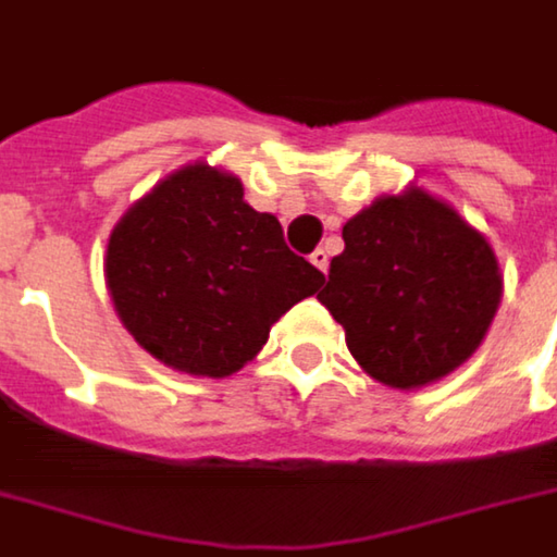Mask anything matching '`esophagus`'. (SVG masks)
<instances>
[{
	"label": "esophagus",
	"instance_id": "obj_1",
	"mask_svg": "<svg viewBox=\"0 0 557 557\" xmlns=\"http://www.w3.org/2000/svg\"><path fill=\"white\" fill-rule=\"evenodd\" d=\"M310 261H312V264H315L318 270H321V273L326 275V268H330V256H326V250H321V247H318L315 253L310 256Z\"/></svg>",
	"mask_w": 557,
	"mask_h": 557
}]
</instances>
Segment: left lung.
<instances>
[{"instance_id": "8db88e82", "label": "left lung", "mask_w": 557, "mask_h": 557, "mask_svg": "<svg viewBox=\"0 0 557 557\" xmlns=\"http://www.w3.org/2000/svg\"><path fill=\"white\" fill-rule=\"evenodd\" d=\"M344 242L318 301L369 377L411 392L479 349L505 282L491 242L454 206L408 185L355 213Z\"/></svg>"}]
</instances>
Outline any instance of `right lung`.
I'll use <instances>...</instances> for the list:
<instances>
[{
	"instance_id": "1",
	"label": "right lung",
	"mask_w": 557,
	"mask_h": 557,
	"mask_svg": "<svg viewBox=\"0 0 557 557\" xmlns=\"http://www.w3.org/2000/svg\"><path fill=\"white\" fill-rule=\"evenodd\" d=\"M103 275L121 324L174 372L227 377L324 273L284 245L236 174L202 160L171 171L109 233Z\"/></svg>"
}]
</instances>
